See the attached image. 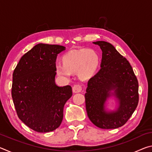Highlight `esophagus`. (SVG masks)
Listing matches in <instances>:
<instances>
[{"label":"esophagus","instance_id":"1","mask_svg":"<svg viewBox=\"0 0 152 152\" xmlns=\"http://www.w3.org/2000/svg\"><path fill=\"white\" fill-rule=\"evenodd\" d=\"M82 87L80 85V84H74V86L72 87V91L74 92L75 93H77V92H80L82 91Z\"/></svg>","mask_w":152,"mask_h":152}]
</instances>
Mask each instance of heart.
I'll return each instance as SVG.
<instances>
[{"mask_svg":"<svg viewBox=\"0 0 152 152\" xmlns=\"http://www.w3.org/2000/svg\"><path fill=\"white\" fill-rule=\"evenodd\" d=\"M63 64L56 65L58 75L63 78H69L72 72L78 71L82 79L91 77L96 71L99 64V57L94 51L91 50H74L67 52L62 57Z\"/></svg>","mask_w":152,"mask_h":152,"instance_id":"1","label":"heart"}]
</instances>
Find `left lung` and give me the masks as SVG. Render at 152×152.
I'll return each instance as SVG.
<instances>
[{
    "label": "left lung",
    "instance_id": "left-lung-1",
    "mask_svg": "<svg viewBox=\"0 0 152 152\" xmlns=\"http://www.w3.org/2000/svg\"><path fill=\"white\" fill-rule=\"evenodd\" d=\"M102 51L101 69L89 79L85 94L87 115L96 127L110 129L124 125L139 102V84L133 68L114 46L103 41L93 42ZM119 100L115 112H107L104 104L111 91Z\"/></svg>",
    "mask_w": 152,
    "mask_h": 152
}]
</instances>
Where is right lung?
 Wrapping results in <instances>:
<instances>
[{
  "instance_id": "obj_1",
  "label": "right lung",
  "mask_w": 152,
  "mask_h": 152,
  "mask_svg": "<svg viewBox=\"0 0 152 152\" xmlns=\"http://www.w3.org/2000/svg\"><path fill=\"white\" fill-rule=\"evenodd\" d=\"M65 48L39 43L22 56L12 74L11 94L17 114L35 132L59 127L64 105L72 95L70 86L55 83L56 58Z\"/></svg>"
}]
</instances>
